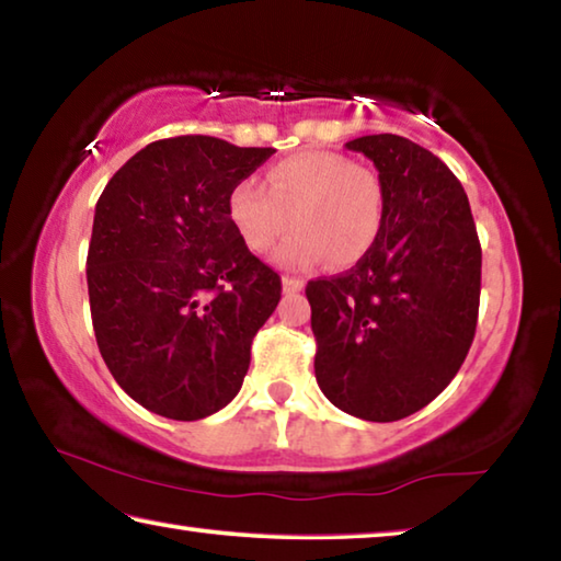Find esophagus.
Returning <instances> with one entry per match:
<instances>
[{
    "label": "esophagus",
    "instance_id": "esophagus-1",
    "mask_svg": "<svg viewBox=\"0 0 561 561\" xmlns=\"http://www.w3.org/2000/svg\"><path fill=\"white\" fill-rule=\"evenodd\" d=\"M282 289L287 291V294H294V291H301L304 289V279H299V277H282Z\"/></svg>",
    "mask_w": 561,
    "mask_h": 561
}]
</instances>
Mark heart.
<instances>
[{"label":"heart","mask_w":561,"mask_h":561,"mask_svg":"<svg viewBox=\"0 0 561 561\" xmlns=\"http://www.w3.org/2000/svg\"><path fill=\"white\" fill-rule=\"evenodd\" d=\"M227 217L250 252H267L297 227L277 252L287 267L329 262L358 264L383 232L386 187L376 170L329 150L282 158L260 180H240L227 197Z\"/></svg>","instance_id":"1"}]
</instances>
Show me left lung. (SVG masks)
Segmentation results:
<instances>
[{
  "label": "left lung",
  "mask_w": 561,
  "mask_h": 561,
  "mask_svg": "<svg viewBox=\"0 0 561 561\" xmlns=\"http://www.w3.org/2000/svg\"><path fill=\"white\" fill-rule=\"evenodd\" d=\"M346 148L374 160L386 220L356 267L307 284L314 374L344 413L391 423L460 371L478 327L482 250L460 180L431 150L393 133Z\"/></svg>",
  "instance_id": "1"
}]
</instances>
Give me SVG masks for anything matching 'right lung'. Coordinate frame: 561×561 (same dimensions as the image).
Listing matches in <instances>:
<instances>
[{"label": "right lung", "mask_w": 561, "mask_h": 561, "mask_svg": "<svg viewBox=\"0 0 561 561\" xmlns=\"http://www.w3.org/2000/svg\"><path fill=\"white\" fill-rule=\"evenodd\" d=\"M272 153L213 136L156 140L99 197L93 331L111 376L148 411L201 421L240 393L282 279L234 232L227 197Z\"/></svg>", "instance_id": "obj_1"}]
</instances>
